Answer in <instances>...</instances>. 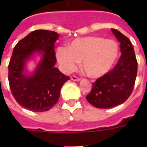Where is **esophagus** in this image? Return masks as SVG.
<instances>
[{
  "label": "esophagus",
  "mask_w": 147,
  "mask_h": 147,
  "mask_svg": "<svg viewBox=\"0 0 147 147\" xmlns=\"http://www.w3.org/2000/svg\"><path fill=\"white\" fill-rule=\"evenodd\" d=\"M71 80H73V81H76V82H79V81H80V78H78V77H76V76H71Z\"/></svg>",
  "instance_id": "1"
}]
</instances>
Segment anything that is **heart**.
Segmentation results:
<instances>
[{
  "label": "heart",
  "mask_w": 147,
  "mask_h": 147,
  "mask_svg": "<svg viewBox=\"0 0 147 147\" xmlns=\"http://www.w3.org/2000/svg\"><path fill=\"white\" fill-rule=\"evenodd\" d=\"M120 55V46L113 39L87 36L74 40L57 50V59L65 72H71L81 62V68L90 78L104 76L113 68Z\"/></svg>",
  "instance_id": "heart-1"
}]
</instances>
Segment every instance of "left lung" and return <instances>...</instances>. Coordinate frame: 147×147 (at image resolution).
I'll return each instance as SVG.
<instances>
[{
    "label": "left lung",
    "mask_w": 147,
    "mask_h": 147,
    "mask_svg": "<svg viewBox=\"0 0 147 147\" xmlns=\"http://www.w3.org/2000/svg\"><path fill=\"white\" fill-rule=\"evenodd\" d=\"M112 32L120 42V56L117 65L93 84L86 98L99 109H109L122 104L132 92L137 76V61L131 42L116 29Z\"/></svg>",
    "instance_id": "8db88e82"
}]
</instances>
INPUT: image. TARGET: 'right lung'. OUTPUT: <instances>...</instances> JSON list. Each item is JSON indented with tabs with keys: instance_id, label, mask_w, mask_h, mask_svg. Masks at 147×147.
Wrapping results in <instances>:
<instances>
[{
	"instance_id": "1",
	"label": "right lung",
	"mask_w": 147,
	"mask_h": 147,
	"mask_svg": "<svg viewBox=\"0 0 147 147\" xmlns=\"http://www.w3.org/2000/svg\"><path fill=\"white\" fill-rule=\"evenodd\" d=\"M59 34L46 30H37L21 39L13 49L8 64V82L11 94L24 109L45 112L53 108L60 98L61 89L68 76L55 67V44ZM29 71L27 64L36 60Z\"/></svg>"
}]
</instances>
